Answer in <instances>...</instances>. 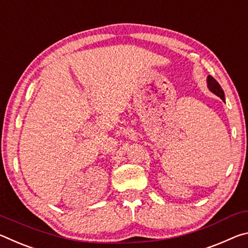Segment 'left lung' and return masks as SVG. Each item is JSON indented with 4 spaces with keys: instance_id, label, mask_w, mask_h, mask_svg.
I'll use <instances>...</instances> for the list:
<instances>
[{
    "instance_id": "obj_1",
    "label": "left lung",
    "mask_w": 248,
    "mask_h": 248,
    "mask_svg": "<svg viewBox=\"0 0 248 248\" xmlns=\"http://www.w3.org/2000/svg\"><path fill=\"white\" fill-rule=\"evenodd\" d=\"M208 87H209L210 90L214 93V94H217V96H220L223 101H225L224 92H223L221 86L218 84L217 81L214 79L212 76L208 77Z\"/></svg>"
}]
</instances>
